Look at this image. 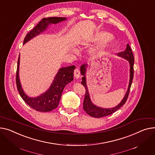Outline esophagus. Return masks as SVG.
<instances>
[{
  "mask_svg": "<svg viewBox=\"0 0 155 155\" xmlns=\"http://www.w3.org/2000/svg\"><path fill=\"white\" fill-rule=\"evenodd\" d=\"M74 77L76 78H78L80 77V71L78 68H75L74 70Z\"/></svg>",
  "mask_w": 155,
  "mask_h": 155,
  "instance_id": "obj_1",
  "label": "esophagus"
}]
</instances>
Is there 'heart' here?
Returning <instances> with one entry per match:
<instances>
[{
  "instance_id": "obj_1",
  "label": "heart",
  "mask_w": 155,
  "mask_h": 155,
  "mask_svg": "<svg viewBox=\"0 0 155 155\" xmlns=\"http://www.w3.org/2000/svg\"><path fill=\"white\" fill-rule=\"evenodd\" d=\"M95 38L96 40H102L95 48V51H99L102 49L105 48L111 44L113 41V37L110 36L109 33L107 32H100L97 33L95 37Z\"/></svg>"
}]
</instances>
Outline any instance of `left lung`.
I'll return each mask as SVG.
<instances>
[{"label": "left lung", "mask_w": 155, "mask_h": 155, "mask_svg": "<svg viewBox=\"0 0 155 155\" xmlns=\"http://www.w3.org/2000/svg\"><path fill=\"white\" fill-rule=\"evenodd\" d=\"M118 55L125 58L129 61L130 64V81H129V85L128 90L126 92V94L123 98L121 101L120 104L116 106L115 107H113L111 108H101L99 107H97L91 101V99L90 98V95L88 93V90L87 85V81H86V68L87 67V64H84L82 65L80 67V71L81 74L84 77H82L81 80V84L83 85L85 89V95L84 101V110L87 113L88 115L92 117L95 118H101L104 117H106L108 115H110L111 114H113V113L115 112L117 110H118L120 108H121L123 105L125 104L126 101L127 100V98L128 97V95L130 93V87L131 85L132 80L133 78V73H134V69H133V65H134V56L133 54L131 51V48H130V45L127 44V48L124 51H121L118 54Z\"/></svg>", "instance_id": "1"}]
</instances>
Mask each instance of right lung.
<instances>
[{
  "label": "right lung",
  "instance_id": "1",
  "mask_svg": "<svg viewBox=\"0 0 155 155\" xmlns=\"http://www.w3.org/2000/svg\"><path fill=\"white\" fill-rule=\"evenodd\" d=\"M67 20L65 17H48L44 18L42 20L25 36L24 44L30 39L33 38L40 34L44 32L50 24H55ZM20 55L18 58L17 68L16 73V84L19 94L24 101L34 110L39 111L47 112L56 108L61 98V94L65 87L74 80V71L75 67L71 65L62 67L58 70L54 80L50 88L44 94L37 97H30L24 91L19 80Z\"/></svg>",
  "mask_w": 155,
  "mask_h": 155
}]
</instances>
